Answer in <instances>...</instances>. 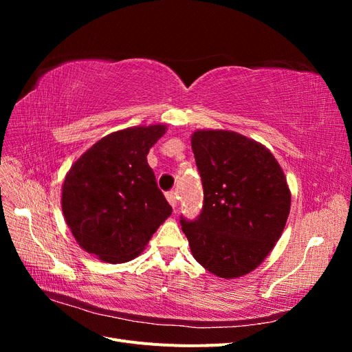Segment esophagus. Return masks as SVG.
Listing matches in <instances>:
<instances>
[{
	"label": "esophagus",
	"mask_w": 352,
	"mask_h": 352,
	"mask_svg": "<svg viewBox=\"0 0 352 352\" xmlns=\"http://www.w3.org/2000/svg\"><path fill=\"white\" fill-rule=\"evenodd\" d=\"M167 201L170 202V206H172L173 208L177 207V202H179V197H177V192L176 190H170V192L166 195Z\"/></svg>",
	"instance_id": "esophagus-1"
}]
</instances>
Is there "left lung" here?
Segmentation results:
<instances>
[{
	"mask_svg": "<svg viewBox=\"0 0 352 352\" xmlns=\"http://www.w3.org/2000/svg\"><path fill=\"white\" fill-rule=\"evenodd\" d=\"M190 144L204 188L198 220H180L190 252L217 278H242L282 236L289 185L269 148L238 132L198 129Z\"/></svg>",
	"mask_w": 352,
	"mask_h": 352,
	"instance_id": "8db88e82",
	"label": "left lung"
}]
</instances>
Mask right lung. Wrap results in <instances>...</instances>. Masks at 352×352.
Listing matches in <instances>:
<instances>
[{"label":"right lung","mask_w":352,"mask_h":352,"mask_svg":"<svg viewBox=\"0 0 352 352\" xmlns=\"http://www.w3.org/2000/svg\"><path fill=\"white\" fill-rule=\"evenodd\" d=\"M166 124L133 126L105 135L66 173L61 208L79 247L104 263L140 255L172 214L146 155Z\"/></svg>","instance_id":"right-lung-1"}]
</instances>
